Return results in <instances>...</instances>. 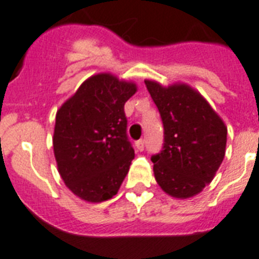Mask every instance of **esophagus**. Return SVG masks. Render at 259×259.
<instances>
[{
  "label": "esophagus",
  "instance_id": "34e87169",
  "mask_svg": "<svg viewBox=\"0 0 259 259\" xmlns=\"http://www.w3.org/2000/svg\"><path fill=\"white\" fill-rule=\"evenodd\" d=\"M136 147L138 148V151H143V150H145V139H139V141H137Z\"/></svg>",
  "mask_w": 259,
  "mask_h": 259
}]
</instances>
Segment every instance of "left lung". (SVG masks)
<instances>
[{
  "label": "left lung",
  "mask_w": 259,
  "mask_h": 259,
  "mask_svg": "<svg viewBox=\"0 0 259 259\" xmlns=\"http://www.w3.org/2000/svg\"><path fill=\"white\" fill-rule=\"evenodd\" d=\"M164 125V146L151 157L156 183L179 199L199 194L226 155L227 126L203 96L186 83L146 79Z\"/></svg>",
  "instance_id": "left-lung-1"
}]
</instances>
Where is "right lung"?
Masks as SVG:
<instances>
[{"instance_id":"1","label":"right lung","mask_w":259,"mask_h":259,"mask_svg":"<svg viewBox=\"0 0 259 259\" xmlns=\"http://www.w3.org/2000/svg\"><path fill=\"white\" fill-rule=\"evenodd\" d=\"M137 84L111 73L90 76L56 113L53 151L65 185L91 203L117 194L134 159L123 105Z\"/></svg>"}]
</instances>
